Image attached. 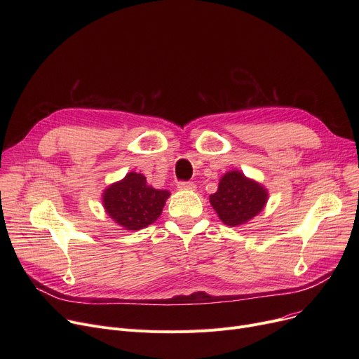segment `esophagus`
Wrapping results in <instances>:
<instances>
[{"label":"esophagus","instance_id":"34e87169","mask_svg":"<svg viewBox=\"0 0 359 359\" xmlns=\"http://www.w3.org/2000/svg\"><path fill=\"white\" fill-rule=\"evenodd\" d=\"M177 187H179L180 191H195L196 186L192 182H179Z\"/></svg>","mask_w":359,"mask_h":359}]
</instances>
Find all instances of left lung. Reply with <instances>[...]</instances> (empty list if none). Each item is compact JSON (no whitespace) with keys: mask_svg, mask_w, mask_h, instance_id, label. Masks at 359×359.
Returning <instances> with one entry per match:
<instances>
[{"mask_svg":"<svg viewBox=\"0 0 359 359\" xmlns=\"http://www.w3.org/2000/svg\"><path fill=\"white\" fill-rule=\"evenodd\" d=\"M268 201V192L240 172H229L219 180L218 191L210 196L219 219L236 227L256 217Z\"/></svg>","mask_w":359,"mask_h":359,"instance_id":"8db88e82","label":"left lung"}]
</instances>
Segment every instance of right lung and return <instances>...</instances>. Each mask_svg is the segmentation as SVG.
I'll return each mask as SVG.
<instances>
[{
    "label": "right lung",
    "mask_w": 359,
    "mask_h": 359,
    "mask_svg": "<svg viewBox=\"0 0 359 359\" xmlns=\"http://www.w3.org/2000/svg\"><path fill=\"white\" fill-rule=\"evenodd\" d=\"M167 191L154 189L140 173H128L103 194V205L111 219L126 230H140L153 224L161 214Z\"/></svg>",
    "instance_id": "1"
}]
</instances>
